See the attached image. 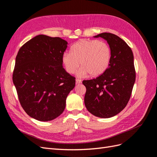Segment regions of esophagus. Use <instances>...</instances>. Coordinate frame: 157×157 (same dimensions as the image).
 Listing matches in <instances>:
<instances>
[{
	"label": "esophagus",
	"instance_id": "34e87169",
	"mask_svg": "<svg viewBox=\"0 0 157 157\" xmlns=\"http://www.w3.org/2000/svg\"><path fill=\"white\" fill-rule=\"evenodd\" d=\"M80 83H82L81 80L78 79V78L76 79V84H80Z\"/></svg>",
	"mask_w": 157,
	"mask_h": 157
}]
</instances>
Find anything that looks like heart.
I'll use <instances>...</instances> for the list:
<instances>
[{
	"mask_svg": "<svg viewBox=\"0 0 157 157\" xmlns=\"http://www.w3.org/2000/svg\"><path fill=\"white\" fill-rule=\"evenodd\" d=\"M111 58L110 47L104 41L81 40L74 44L71 52H65L62 63L67 73L73 74L79 67L80 77L90 74L95 77L102 75L109 67Z\"/></svg>",
	"mask_w": 157,
	"mask_h": 157,
	"instance_id": "obj_1",
	"label": "heart"
}]
</instances>
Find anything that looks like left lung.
<instances>
[{"instance_id": "obj_1", "label": "left lung", "mask_w": 157, "mask_h": 157, "mask_svg": "<svg viewBox=\"0 0 157 157\" xmlns=\"http://www.w3.org/2000/svg\"><path fill=\"white\" fill-rule=\"evenodd\" d=\"M94 38L107 40L111 50L109 67L96 78L83 80L86 92L84 103L87 110L99 118L117 115L125 108L136 80L133 52L126 42L110 33Z\"/></svg>"}]
</instances>
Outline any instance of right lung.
Segmentation results:
<instances>
[{
  "mask_svg": "<svg viewBox=\"0 0 157 157\" xmlns=\"http://www.w3.org/2000/svg\"><path fill=\"white\" fill-rule=\"evenodd\" d=\"M67 42L39 35L23 44L16 58L13 82L20 104L28 115L50 121L62 113L75 78L63 68Z\"/></svg>",
  "mask_w": 157,
  "mask_h": 157,
  "instance_id": "obj_1",
  "label": "right lung"
}]
</instances>
